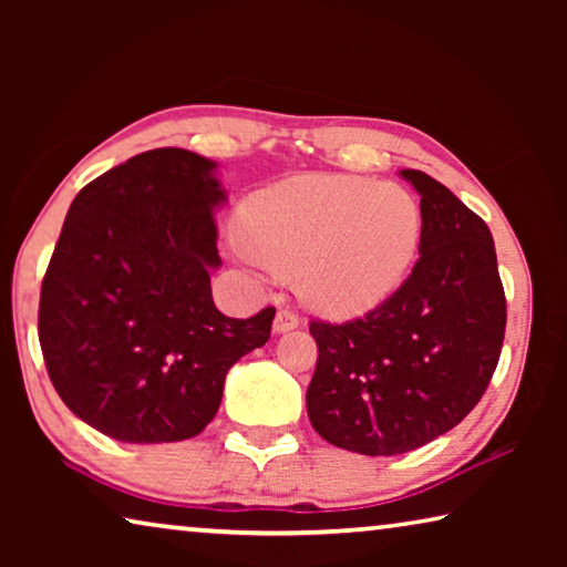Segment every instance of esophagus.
<instances>
[{
  "mask_svg": "<svg viewBox=\"0 0 567 567\" xmlns=\"http://www.w3.org/2000/svg\"><path fill=\"white\" fill-rule=\"evenodd\" d=\"M300 324V315L292 307H280L275 315V332H290Z\"/></svg>",
  "mask_w": 567,
  "mask_h": 567,
  "instance_id": "34e87169",
  "label": "esophagus"
}]
</instances>
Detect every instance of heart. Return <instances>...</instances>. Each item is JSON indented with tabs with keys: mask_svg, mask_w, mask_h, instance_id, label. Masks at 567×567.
Returning a JSON list of instances; mask_svg holds the SVG:
<instances>
[{
	"mask_svg": "<svg viewBox=\"0 0 567 567\" xmlns=\"http://www.w3.org/2000/svg\"><path fill=\"white\" fill-rule=\"evenodd\" d=\"M245 252L332 315L375 307L395 290L420 247L417 199L400 185L305 175L257 192L237 223Z\"/></svg>",
	"mask_w": 567,
	"mask_h": 567,
	"instance_id": "b5f03b06",
	"label": "heart"
}]
</instances>
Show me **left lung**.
Segmentation results:
<instances>
[{
	"instance_id": "8db88e82",
	"label": "left lung",
	"mask_w": 567,
	"mask_h": 567,
	"mask_svg": "<svg viewBox=\"0 0 567 567\" xmlns=\"http://www.w3.org/2000/svg\"><path fill=\"white\" fill-rule=\"evenodd\" d=\"M420 257L364 318L310 320L318 364L312 427L342 450L400 455L453 430L491 385L505 340V290L485 219L425 172Z\"/></svg>"
}]
</instances>
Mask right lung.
<instances>
[{"label": "right lung", "mask_w": 567, "mask_h": 567, "mask_svg": "<svg viewBox=\"0 0 567 567\" xmlns=\"http://www.w3.org/2000/svg\"><path fill=\"white\" fill-rule=\"evenodd\" d=\"M215 162L179 147L142 152L80 189L40 292V344L56 395L122 443L203 433L225 375L270 340L275 307H215Z\"/></svg>", "instance_id": "obj_1"}]
</instances>
